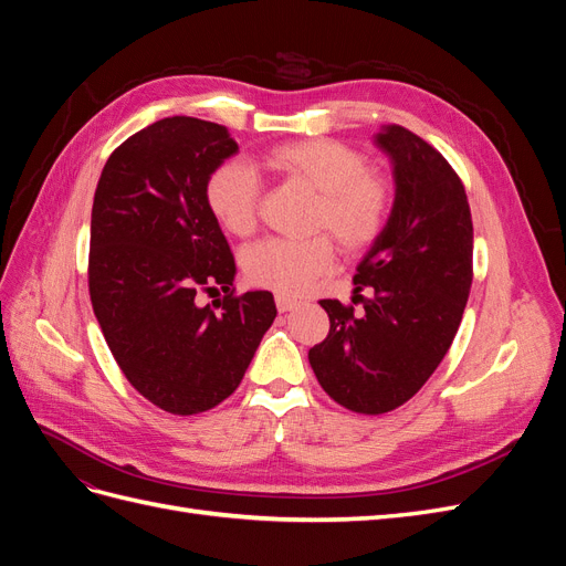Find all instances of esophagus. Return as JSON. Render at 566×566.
<instances>
[{"mask_svg":"<svg viewBox=\"0 0 566 566\" xmlns=\"http://www.w3.org/2000/svg\"><path fill=\"white\" fill-rule=\"evenodd\" d=\"M300 302L297 300H293V297H287V295H276V306H279V312H290V310H295Z\"/></svg>","mask_w":566,"mask_h":566,"instance_id":"34e87169","label":"esophagus"}]
</instances>
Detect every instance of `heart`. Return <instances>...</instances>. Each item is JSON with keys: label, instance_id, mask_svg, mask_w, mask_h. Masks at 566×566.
I'll list each match as a JSON object with an SVG mask.
<instances>
[{"label": "heart", "instance_id": "1", "mask_svg": "<svg viewBox=\"0 0 566 566\" xmlns=\"http://www.w3.org/2000/svg\"><path fill=\"white\" fill-rule=\"evenodd\" d=\"M262 165L273 177L314 191L306 229L310 238H266L243 252L250 283L302 295L335 262V245L361 254L380 241L394 210L389 179L370 169L366 153L335 139H302L269 148ZM205 200L219 227L231 235H250L260 217L262 181L245 163L227 160L212 169ZM329 235L325 237L324 233Z\"/></svg>", "mask_w": 566, "mask_h": 566}]
</instances>
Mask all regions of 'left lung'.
Segmentation results:
<instances>
[{
	"instance_id": "8db88e82",
	"label": "left lung",
	"mask_w": 566,
	"mask_h": 566,
	"mask_svg": "<svg viewBox=\"0 0 566 566\" xmlns=\"http://www.w3.org/2000/svg\"><path fill=\"white\" fill-rule=\"evenodd\" d=\"M378 144L394 165L389 224L354 276L352 304L321 300L331 333L310 349L318 385L354 413L403 406L447 356L472 287V214L455 169L418 134L389 125ZM370 289L368 298L358 296Z\"/></svg>"
}]
</instances>
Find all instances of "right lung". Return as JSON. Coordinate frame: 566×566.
Here are the masks:
<instances>
[{"instance_id": "add662e5", "label": "right lung", "mask_w": 566, "mask_h": 566, "mask_svg": "<svg viewBox=\"0 0 566 566\" xmlns=\"http://www.w3.org/2000/svg\"><path fill=\"white\" fill-rule=\"evenodd\" d=\"M238 150L227 127L175 115L119 144L101 172L90 297L129 385L172 416H196L241 385L276 318L266 290L235 295V260L205 200ZM226 297L198 307V292Z\"/></svg>"}]
</instances>
